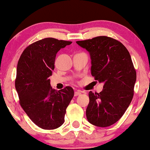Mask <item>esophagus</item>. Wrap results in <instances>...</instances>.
Segmentation results:
<instances>
[{
	"mask_svg": "<svg viewBox=\"0 0 150 150\" xmlns=\"http://www.w3.org/2000/svg\"><path fill=\"white\" fill-rule=\"evenodd\" d=\"M81 94V92L80 91H76V92H75V94H74V95H75V97H77V96H79Z\"/></svg>",
	"mask_w": 150,
	"mask_h": 150,
	"instance_id": "esophagus-1",
	"label": "esophagus"
}]
</instances>
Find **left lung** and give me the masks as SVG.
Instances as JSON below:
<instances>
[{"instance_id":"8db88e82","label":"left lung","mask_w":150,"mask_h":150,"mask_svg":"<svg viewBox=\"0 0 150 150\" xmlns=\"http://www.w3.org/2000/svg\"><path fill=\"white\" fill-rule=\"evenodd\" d=\"M76 43L90 55L94 80L104 83L101 92H89L87 120L96 126H110L123 116L133 97L136 72L130 53L123 44L105 36Z\"/></svg>"}]
</instances>
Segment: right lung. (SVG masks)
I'll return each instance as SVG.
<instances>
[{
	"mask_svg": "<svg viewBox=\"0 0 150 150\" xmlns=\"http://www.w3.org/2000/svg\"><path fill=\"white\" fill-rule=\"evenodd\" d=\"M72 42L45 38L27 46L17 66L15 89L22 108L37 126L58 128L64 123L66 108L74 96L73 89L57 91L50 85L56 53Z\"/></svg>",
	"mask_w": 150,
	"mask_h": 150,
	"instance_id": "add662e5",
	"label": "right lung"
}]
</instances>
